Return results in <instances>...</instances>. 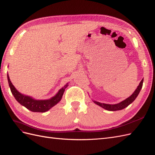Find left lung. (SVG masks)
Returning <instances> with one entry per match:
<instances>
[{
	"instance_id": "8db88e82",
	"label": "left lung",
	"mask_w": 155,
	"mask_h": 155,
	"mask_svg": "<svg viewBox=\"0 0 155 155\" xmlns=\"http://www.w3.org/2000/svg\"><path fill=\"white\" fill-rule=\"evenodd\" d=\"M143 79H142V81H140L139 85L138 86L137 88L136 89L135 91L133 92V94L127 98L125 100L122 101L121 102L119 103V104H114V105H110V104H102V103L96 101H93L94 103H95L97 105L100 106L101 107L104 108V109L107 110H110V111H116V110H120L121 109H125V107L129 106L131 103H133L138 95L139 94V93L141 91V88H142L143 85Z\"/></svg>"
}]
</instances>
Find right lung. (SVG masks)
Wrapping results in <instances>:
<instances>
[{"instance_id":"right-lung-1","label":"right lung","mask_w":155,"mask_h":155,"mask_svg":"<svg viewBox=\"0 0 155 155\" xmlns=\"http://www.w3.org/2000/svg\"><path fill=\"white\" fill-rule=\"evenodd\" d=\"M7 77L11 92L13 96L15 97V100L19 103L21 105L25 107L26 109L32 112H45L48 111L51 107H53L54 105H55L58 103H59L61 101L65 88L68 86V83L66 84L62 88L60 89L58 94H56L55 96L50 98L49 100H37L34 99V98H32L30 96H26L20 93L12 83L10 78H9L8 74Z\"/></svg>"}]
</instances>
